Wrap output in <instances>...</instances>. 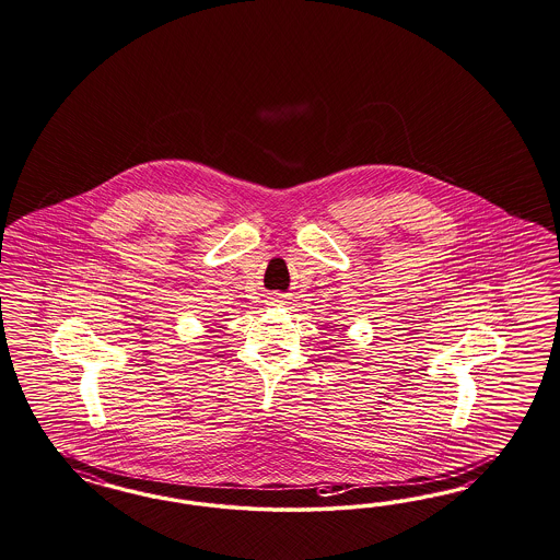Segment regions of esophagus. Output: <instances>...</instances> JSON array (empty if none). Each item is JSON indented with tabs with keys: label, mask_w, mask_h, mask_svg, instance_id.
I'll return each instance as SVG.
<instances>
[{
	"label": "esophagus",
	"mask_w": 560,
	"mask_h": 560,
	"mask_svg": "<svg viewBox=\"0 0 560 560\" xmlns=\"http://www.w3.org/2000/svg\"><path fill=\"white\" fill-rule=\"evenodd\" d=\"M272 302H279V300H277V298H271Z\"/></svg>",
	"instance_id": "34e87169"
}]
</instances>
